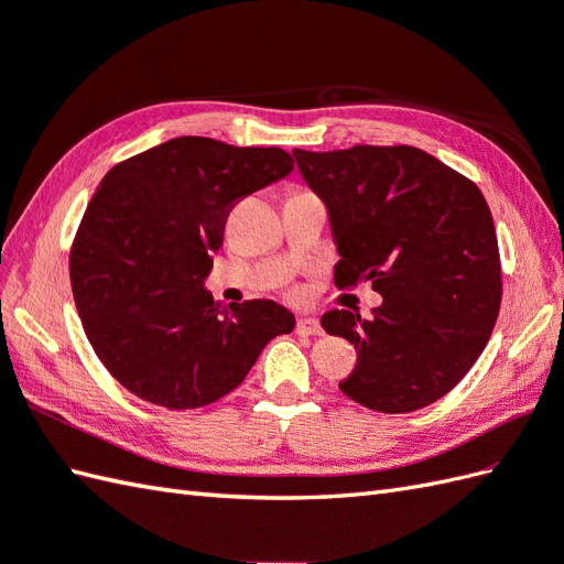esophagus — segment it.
Masks as SVG:
<instances>
[{
    "mask_svg": "<svg viewBox=\"0 0 564 564\" xmlns=\"http://www.w3.org/2000/svg\"><path fill=\"white\" fill-rule=\"evenodd\" d=\"M295 332L300 336H322V326L314 317H300L295 324Z\"/></svg>",
    "mask_w": 564,
    "mask_h": 564,
    "instance_id": "34e87169",
    "label": "esophagus"
}]
</instances>
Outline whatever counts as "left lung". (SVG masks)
<instances>
[{"instance_id": "8db88e82", "label": "left lung", "mask_w": 564, "mask_h": 564, "mask_svg": "<svg viewBox=\"0 0 564 564\" xmlns=\"http://www.w3.org/2000/svg\"><path fill=\"white\" fill-rule=\"evenodd\" d=\"M310 189L329 212L334 283L372 281L382 305L322 317L358 362L341 391L365 409L411 413L462 382L486 348L502 300L492 214L480 189L415 147L295 149Z\"/></svg>"}]
</instances>
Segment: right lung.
<instances>
[{"mask_svg": "<svg viewBox=\"0 0 564 564\" xmlns=\"http://www.w3.org/2000/svg\"><path fill=\"white\" fill-rule=\"evenodd\" d=\"M283 149L177 137L117 163L69 254L74 303L96 356L139 399L170 411L230 394L293 312L220 305L204 288L230 208L285 177Z\"/></svg>", "mask_w": 564, "mask_h": 564, "instance_id": "add662e5", "label": "right lung"}]
</instances>
